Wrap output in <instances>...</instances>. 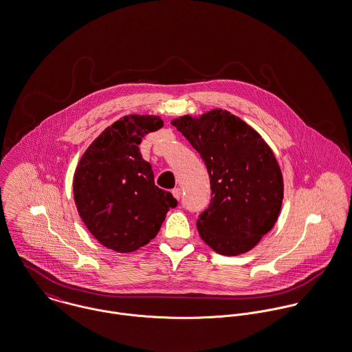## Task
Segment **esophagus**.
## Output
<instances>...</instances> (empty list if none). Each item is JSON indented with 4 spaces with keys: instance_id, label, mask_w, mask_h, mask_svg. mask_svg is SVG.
<instances>
[{
    "instance_id": "34e87169",
    "label": "esophagus",
    "mask_w": 352,
    "mask_h": 352,
    "mask_svg": "<svg viewBox=\"0 0 352 352\" xmlns=\"http://www.w3.org/2000/svg\"><path fill=\"white\" fill-rule=\"evenodd\" d=\"M173 195H174L177 199H179V198H181V195H182V193H181V189H179V188L174 189V190H173Z\"/></svg>"
}]
</instances>
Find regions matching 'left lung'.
I'll return each instance as SVG.
<instances>
[{"label":"left lung","instance_id":"1","mask_svg":"<svg viewBox=\"0 0 352 352\" xmlns=\"http://www.w3.org/2000/svg\"><path fill=\"white\" fill-rule=\"evenodd\" d=\"M171 124L189 140L210 178L212 199L198 220L201 239L227 256L254 248L275 224L283 199V178L262 136L227 111Z\"/></svg>","mask_w":352,"mask_h":352}]
</instances>
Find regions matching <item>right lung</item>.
I'll list each match as a JSON object with an SVG mask.
<instances>
[{
	"label": "right lung",
	"mask_w": 352,
	"mask_h": 352,
	"mask_svg": "<svg viewBox=\"0 0 352 352\" xmlns=\"http://www.w3.org/2000/svg\"><path fill=\"white\" fill-rule=\"evenodd\" d=\"M163 126L157 116L129 115L108 126L80 157L73 182L79 216L90 234L118 252H132L157 236L177 206L155 186L142 139Z\"/></svg>",
	"instance_id": "obj_1"
}]
</instances>
